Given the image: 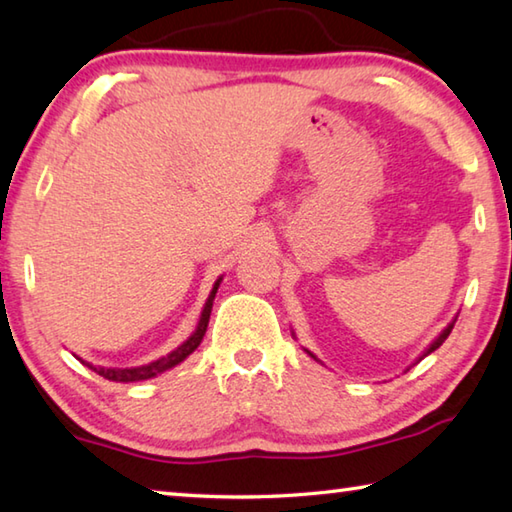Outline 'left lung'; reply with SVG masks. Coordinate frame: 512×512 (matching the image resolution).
I'll return each instance as SVG.
<instances>
[{
	"mask_svg": "<svg viewBox=\"0 0 512 512\" xmlns=\"http://www.w3.org/2000/svg\"><path fill=\"white\" fill-rule=\"evenodd\" d=\"M454 323H456V320H452V323H449V325H447V327L443 329V332H440V336H438V339H436V341H433V343L429 345V348H427V352H424V354H422V357H427V354H431L433 350H438V348H440V345H443V343H445V339H447V336H449V334H452V329H454ZM309 357H314V354H311V352H309ZM314 359H316V357H314Z\"/></svg>",
	"mask_w": 512,
	"mask_h": 512,
	"instance_id": "8db88e82",
	"label": "left lung"
}]
</instances>
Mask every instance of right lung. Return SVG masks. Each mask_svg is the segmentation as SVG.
Here are the masks:
<instances>
[{
	"mask_svg": "<svg viewBox=\"0 0 512 512\" xmlns=\"http://www.w3.org/2000/svg\"><path fill=\"white\" fill-rule=\"evenodd\" d=\"M219 284H221V277L214 282V289L210 291V298H207V302H205L201 320H198V325H196V332L189 336V339L183 345H180V348H176L171 354H167V357H162L158 361L149 363V366H140V368H97V366H92V363H85V361L83 363L90 370L97 372V375H101L103 379H110V381H142V379H151L155 375H160V372L169 370L173 366H178L180 361H185L189 354H192L198 348V345H201L203 336L207 332V323H210L212 302H214V296H216V289H219Z\"/></svg>",
	"mask_w": 512,
	"mask_h": 512,
	"instance_id": "right-lung-1",
	"label": "right lung"
}]
</instances>
